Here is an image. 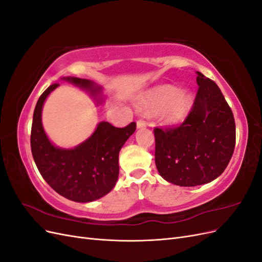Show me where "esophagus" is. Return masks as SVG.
Returning a JSON list of instances; mask_svg holds the SVG:
<instances>
[{"label":"esophagus","instance_id":"esophagus-1","mask_svg":"<svg viewBox=\"0 0 262 262\" xmlns=\"http://www.w3.org/2000/svg\"><path fill=\"white\" fill-rule=\"evenodd\" d=\"M137 126L139 129H141V128H145L146 126V122L144 121V120H142V119H140V120H138L137 121Z\"/></svg>","mask_w":262,"mask_h":262}]
</instances>
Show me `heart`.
Listing matches in <instances>:
<instances>
[{"label":"heart","instance_id":"1","mask_svg":"<svg viewBox=\"0 0 262 262\" xmlns=\"http://www.w3.org/2000/svg\"><path fill=\"white\" fill-rule=\"evenodd\" d=\"M139 106L146 113L162 110V120L175 123L184 119L191 106V96L180 92L177 87L165 85L145 94L139 101Z\"/></svg>","mask_w":262,"mask_h":262}]
</instances>
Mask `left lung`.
<instances>
[{
  "instance_id": "8db88e82",
  "label": "left lung",
  "mask_w": 262,
  "mask_h": 262,
  "mask_svg": "<svg viewBox=\"0 0 262 262\" xmlns=\"http://www.w3.org/2000/svg\"><path fill=\"white\" fill-rule=\"evenodd\" d=\"M193 105L181 124L154 128L155 164L171 184L194 187L217 178L234 153L235 119L215 82L196 72Z\"/></svg>"
}]
</instances>
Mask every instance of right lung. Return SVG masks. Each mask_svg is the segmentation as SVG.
<instances>
[{
	"label": "right lung",
	"instance_id": "obj_1",
	"mask_svg": "<svg viewBox=\"0 0 262 262\" xmlns=\"http://www.w3.org/2000/svg\"><path fill=\"white\" fill-rule=\"evenodd\" d=\"M67 81L89 90L94 96L99 87L92 81L67 77ZM59 86L50 85L39 97L35 107L30 133V146L39 172L54 191L75 202H91L106 195L119 176V152L137 129L131 122L117 128L102 121L93 136L72 149L58 148L47 138L41 123V110L47 96Z\"/></svg>",
	"mask_w": 262,
	"mask_h": 262
}]
</instances>
